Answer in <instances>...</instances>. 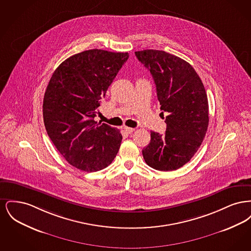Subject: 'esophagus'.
Instances as JSON below:
<instances>
[{"instance_id": "34e87169", "label": "esophagus", "mask_w": 251, "mask_h": 251, "mask_svg": "<svg viewBox=\"0 0 251 251\" xmlns=\"http://www.w3.org/2000/svg\"><path fill=\"white\" fill-rule=\"evenodd\" d=\"M124 131H126L127 133H131L134 131L133 128H130V127H124Z\"/></svg>"}]
</instances>
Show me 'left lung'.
<instances>
[{
	"mask_svg": "<svg viewBox=\"0 0 251 251\" xmlns=\"http://www.w3.org/2000/svg\"><path fill=\"white\" fill-rule=\"evenodd\" d=\"M134 53L151 73L161 110L168 114L165 135L151 131V142L142 151L145 162L156 170H176L191 160L207 131L204 85L191 65L176 55L158 50Z\"/></svg>",
	"mask_w": 251,
	"mask_h": 251,
	"instance_id": "8db88e82",
	"label": "left lung"
}]
</instances>
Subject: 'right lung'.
Here are the masks:
<instances>
[{"instance_id": "right-lung-1", "label": "right lung", "mask_w": 251, "mask_h": 251, "mask_svg": "<svg viewBox=\"0 0 251 251\" xmlns=\"http://www.w3.org/2000/svg\"><path fill=\"white\" fill-rule=\"evenodd\" d=\"M128 52L88 50L65 60L54 71L43 100L49 137L62 156L78 169L99 171L120 150V130L94 118Z\"/></svg>"}]
</instances>
